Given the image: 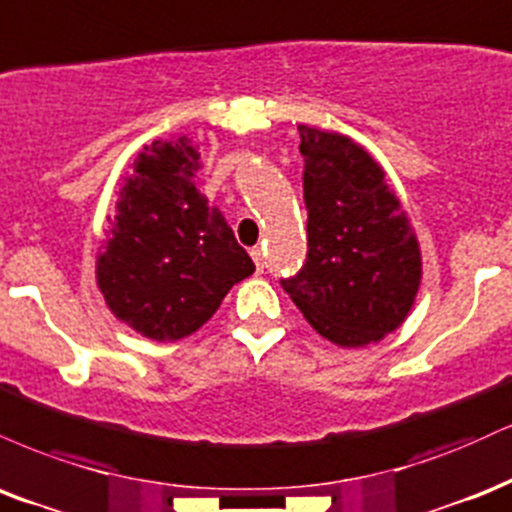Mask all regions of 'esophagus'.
<instances>
[{"label":"esophagus","mask_w":512,"mask_h":512,"mask_svg":"<svg viewBox=\"0 0 512 512\" xmlns=\"http://www.w3.org/2000/svg\"><path fill=\"white\" fill-rule=\"evenodd\" d=\"M251 258H254L258 273H263V268H266V261H263V249H261V246H254V249H251Z\"/></svg>","instance_id":"34e87169"}]
</instances>
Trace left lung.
<instances>
[{"label": "left lung", "mask_w": 512, "mask_h": 512, "mask_svg": "<svg viewBox=\"0 0 512 512\" xmlns=\"http://www.w3.org/2000/svg\"><path fill=\"white\" fill-rule=\"evenodd\" d=\"M304 155V266L282 290L323 338L378 342L410 314L422 256L386 172L352 138L299 126Z\"/></svg>", "instance_id": "obj_1"}]
</instances>
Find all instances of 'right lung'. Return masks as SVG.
I'll list each match as a JSON object with an SVG mask.
<instances>
[{"instance_id": "right-lung-1", "label": "right lung", "mask_w": 512, "mask_h": 512, "mask_svg": "<svg viewBox=\"0 0 512 512\" xmlns=\"http://www.w3.org/2000/svg\"><path fill=\"white\" fill-rule=\"evenodd\" d=\"M198 158L184 136L143 148L98 256L112 314L158 342L201 328L256 268L225 215L198 191Z\"/></svg>"}]
</instances>
